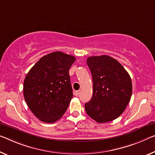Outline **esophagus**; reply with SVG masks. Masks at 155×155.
I'll use <instances>...</instances> for the list:
<instances>
[{"instance_id":"esophagus-1","label":"esophagus","mask_w":155,"mask_h":155,"mask_svg":"<svg viewBox=\"0 0 155 155\" xmlns=\"http://www.w3.org/2000/svg\"><path fill=\"white\" fill-rule=\"evenodd\" d=\"M80 90H78V91H75V92H74V95L75 96H78L80 95Z\"/></svg>"}]
</instances>
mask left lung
Returning <instances> with one entry per match:
<instances>
[{
	"instance_id": "left-lung-1",
	"label": "left lung",
	"mask_w": 155,
	"mask_h": 155,
	"mask_svg": "<svg viewBox=\"0 0 155 155\" xmlns=\"http://www.w3.org/2000/svg\"><path fill=\"white\" fill-rule=\"evenodd\" d=\"M93 79V96L85 104L86 112L98 123L117 118L131 99L132 84L123 66L108 55L87 59Z\"/></svg>"
}]
</instances>
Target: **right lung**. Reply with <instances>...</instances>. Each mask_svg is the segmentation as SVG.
<instances>
[{"mask_svg":"<svg viewBox=\"0 0 155 155\" xmlns=\"http://www.w3.org/2000/svg\"><path fill=\"white\" fill-rule=\"evenodd\" d=\"M75 61L70 54L53 52L42 57L26 75L25 101L43 122H56L66 112L73 96L69 69Z\"/></svg>","mask_w":155,"mask_h":155,"instance_id":"right-lung-1","label":"right lung"}]
</instances>
